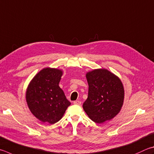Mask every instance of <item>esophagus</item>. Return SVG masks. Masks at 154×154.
Listing matches in <instances>:
<instances>
[{
    "label": "esophagus",
    "instance_id": "esophagus-1",
    "mask_svg": "<svg viewBox=\"0 0 154 154\" xmlns=\"http://www.w3.org/2000/svg\"><path fill=\"white\" fill-rule=\"evenodd\" d=\"M73 104H76V105H81V104H82V102H81V101H79V100H76V101H74L73 102Z\"/></svg>",
    "mask_w": 154,
    "mask_h": 154
}]
</instances>
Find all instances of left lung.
<instances>
[{
	"label": "left lung",
	"instance_id": "left-lung-1",
	"mask_svg": "<svg viewBox=\"0 0 154 154\" xmlns=\"http://www.w3.org/2000/svg\"><path fill=\"white\" fill-rule=\"evenodd\" d=\"M88 97L83 104L91 121L103 123L117 115L123 104L124 88L115 75L104 69L87 72Z\"/></svg>",
	"mask_w": 154,
	"mask_h": 154
}]
</instances>
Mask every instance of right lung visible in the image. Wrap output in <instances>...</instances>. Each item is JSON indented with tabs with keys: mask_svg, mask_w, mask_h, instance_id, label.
Masks as SVG:
<instances>
[{
	"mask_svg": "<svg viewBox=\"0 0 154 154\" xmlns=\"http://www.w3.org/2000/svg\"><path fill=\"white\" fill-rule=\"evenodd\" d=\"M61 70L45 68L31 81L26 91V102L33 115L43 122L54 124L62 119L71 104L58 84Z\"/></svg>",
	"mask_w": 154,
	"mask_h": 154,
	"instance_id": "obj_1",
	"label": "right lung"
}]
</instances>
